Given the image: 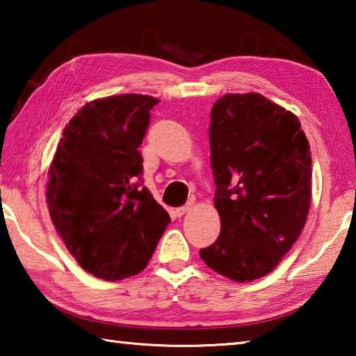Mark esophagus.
Instances as JSON below:
<instances>
[{"label": "esophagus", "instance_id": "1", "mask_svg": "<svg viewBox=\"0 0 356 356\" xmlns=\"http://www.w3.org/2000/svg\"><path fill=\"white\" fill-rule=\"evenodd\" d=\"M191 207H193V202H186L185 206L176 209V216H182V215H185L186 212H188V210H191Z\"/></svg>", "mask_w": 356, "mask_h": 356}]
</instances>
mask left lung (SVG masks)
I'll return each instance as SVG.
<instances>
[{
  "mask_svg": "<svg viewBox=\"0 0 356 356\" xmlns=\"http://www.w3.org/2000/svg\"><path fill=\"white\" fill-rule=\"evenodd\" d=\"M220 236L200 256L226 278H261L292 248L311 206L309 143L295 114L264 95L227 94L210 113Z\"/></svg>",
  "mask_w": 356,
  "mask_h": 356,
  "instance_id": "8db88e82",
  "label": "left lung"
}]
</instances>
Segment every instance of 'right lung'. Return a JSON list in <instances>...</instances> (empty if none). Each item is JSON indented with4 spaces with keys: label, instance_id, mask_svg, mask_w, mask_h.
Masks as SVG:
<instances>
[{
    "label": "right lung",
    "instance_id": "obj_1",
    "mask_svg": "<svg viewBox=\"0 0 356 356\" xmlns=\"http://www.w3.org/2000/svg\"><path fill=\"white\" fill-rule=\"evenodd\" d=\"M159 102L141 94L89 102L64 127L48 170L53 225L95 278L119 281L143 272L171 221L141 186L138 147Z\"/></svg>",
    "mask_w": 356,
    "mask_h": 356
}]
</instances>
